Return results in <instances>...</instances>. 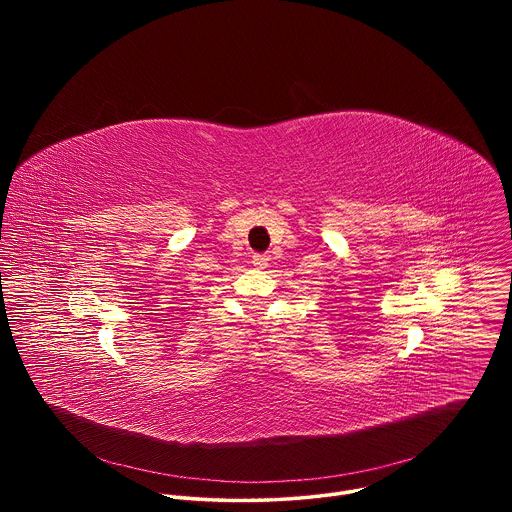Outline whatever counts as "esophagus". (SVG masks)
Wrapping results in <instances>:
<instances>
[{"instance_id":"34e87169","label":"esophagus","mask_w":512,"mask_h":512,"mask_svg":"<svg viewBox=\"0 0 512 512\" xmlns=\"http://www.w3.org/2000/svg\"><path fill=\"white\" fill-rule=\"evenodd\" d=\"M251 261H253V265H255V267H259V269H263V267H267V265H269V257H267L265 253H255Z\"/></svg>"}]
</instances>
